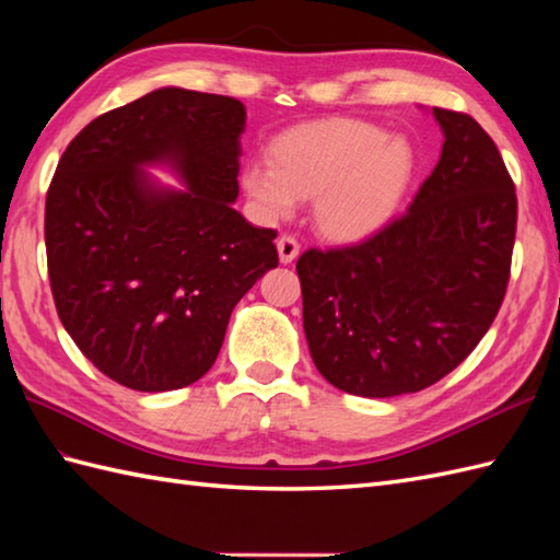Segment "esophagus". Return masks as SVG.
<instances>
[{"instance_id": "1", "label": "esophagus", "mask_w": 560, "mask_h": 560, "mask_svg": "<svg viewBox=\"0 0 560 560\" xmlns=\"http://www.w3.org/2000/svg\"><path fill=\"white\" fill-rule=\"evenodd\" d=\"M277 247H279V259L283 261V265H291V261L301 253V245L293 235H281L277 241Z\"/></svg>"}]
</instances>
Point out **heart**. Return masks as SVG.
<instances>
[{
	"label": "heart",
	"mask_w": 560,
	"mask_h": 560,
	"mask_svg": "<svg viewBox=\"0 0 560 560\" xmlns=\"http://www.w3.org/2000/svg\"><path fill=\"white\" fill-rule=\"evenodd\" d=\"M413 165L409 141L383 127L323 120L279 135L269 147V163H247L241 183L265 219H289L295 199H313L317 231L353 243L395 217Z\"/></svg>",
	"instance_id": "1"
}]
</instances>
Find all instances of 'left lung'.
<instances>
[{
  "instance_id": "left-lung-1",
  "label": "left lung",
  "mask_w": 560,
  "mask_h": 560,
  "mask_svg": "<svg viewBox=\"0 0 560 560\" xmlns=\"http://www.w3.org/2000/svg\"><path fill=\"white\" fill-rule=\"evenodd\" d=\"M433 115L443 153L409 209L355 245L305 249L295 265L313 361L349 395L435 385L477 349L505 299L515 183L474 117Z\"/></svg>"
}]
</instances>
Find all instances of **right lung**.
<instances>
[{
  "instance_id": "obj_1",
  "label": "right lung",
  "mask_w": 560,
  "mask_h": 560,
  "mask_svg": "<svg viewBox=\"0 0 560 560\" xmlns=\"http://www.w3.org/2000/svg\"><path fill=\"white\" fill-rule=\"evenodd\" d=\"M245 105L159 89L103 113L69 141L45 199L57 315L115 383L168 392L217 361L235 303L279 265L273 229L233 209ZM171 162L187 190L141 164Z\"/></svg>"
}]
</instances>
